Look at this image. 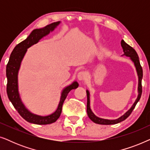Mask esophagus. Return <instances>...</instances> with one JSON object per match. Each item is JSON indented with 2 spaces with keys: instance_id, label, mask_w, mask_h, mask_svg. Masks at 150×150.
<instances>
[{
  "instance_id": "esophagus-1",
  "label": "esophagus",
  "mask_w": 150,
  "mask_h": 150,
  "mask_svg": "<svg viewBox=\"0 0 150 150\" xmlns=\"http://www.w3.org/2000/svg\"><path fill=\"white\" fill-rule=\"evenodd\" d=\"M86 78H87V74L85 71H80V72L78 74V79L80 81H83L84 80H85Z\"/></svg>"
}]
</instances>
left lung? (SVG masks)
I'll use <instances>...</instances> for the list:
<instances>
[{"label": "left lung", "mask_w": 150, "mask_h": 150, "mask_svg": "<svg viewBox=\"0 0 150 150\" xmlns=\"http://www.w3.org/2000/svg\"><path fill=\"white\" fill-rule=\"evenodd\" d=\"M121 45H122V47L123 48V51H124V54L123 55H125V56L130 57L131 61L134 63V66L136 67V70L137 72V75H138L139 78V84H138V96H137V98L135 100L134 104H132V106H131V108L129 109L128 111H127L124 115H123L122 116H121L120 117H119L117 120H106V119H102L94 115V113L92 112V110L90 108V94L89 91L87 90V115L89 116L90 120H91L92 122H93L96 124H102V125H112V124H118L122 121L126 120L127 117H128L131 114V112H132V110H134L135 106L137 105V102L139 101L140 100L141 93H142V85H141V81H142L143 79V69L142 67L141 66L140 61H139V56L137 54V53L135 50L133 48H132L130 46H129L128 44H126V42H124V40H122L121 42Z\"/></svg>", "instance_id": "8db88e82"}]
</instances>
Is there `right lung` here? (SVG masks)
I'll use <instances>...</instances> for the list:
<instances>
[{"label":"right lung","mask_w":150,"mask_h":150,"mask_svg":"<svg viewBox=\"0 0 150 150\" xmlns=\"http://www.w3.org/2000/svg\"><path fill=\"white\" fill-rule=\"evenodd\" d=\"M60 21L48 24L42 28L34 29L25 40L18 44L12 51L10 55L9 62L6 67V76L7 78V93L8 98L17 110L20 115L28 122L38 125H46L54 123L58 120L62 111L63 104L67 94L71 89H75L79 87L76 81L73 82L71 85L67 86L63 89L61 94L60 101L58 107L53 113L47 116H41L33 114L29 111L22 103L18 91V71H19L22 61L25 55L27 49L35 44L44 37L48 35L54 30L60 24Z\"/></svg>","instance_id":"add662e5"}]
</instances>
